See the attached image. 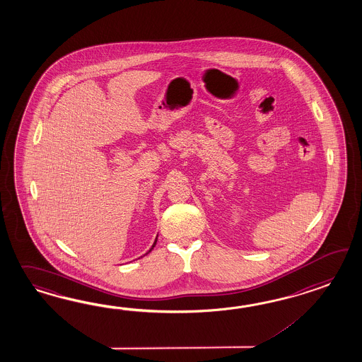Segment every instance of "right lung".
<instances>
[{
	"instance_id": "add662e5",
	"label": "right lung",
	"mask_w": 362,
	"mask_h": 362,
	"mask_svg": "<svg viewBox=\"0 0 362 362\" xmlns=\"http://www.w3.org/2000/svg\"><path fill=\"white\" fill-rule=\"evenodd\" d=\"M156 241H158V235H156V238H155V243H153V245H152L151 249H150V250H148V252H151L152 249H153V247H155V245H156ZM148 252H146V254H148ZM146 254H144V255H146Z\"/></svg>"
}]
</instances>
